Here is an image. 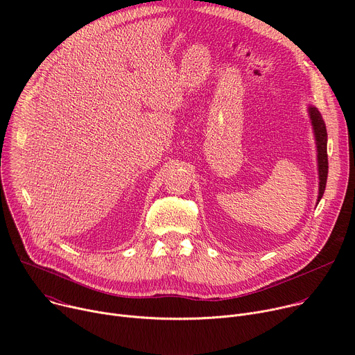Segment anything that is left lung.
I'll return each mask as SVG.
<instances>
[{
  "label": "left lung",
  "mask_w": 355,
  "mask_h": 355,
  "mask_svg": "<svg viewBox=\"0 0 355 355\" xmlns=\"http://www.w3.org/2000/svg\"><path fill=\"white\" fill-rule=\"evenodd\" d=\"M309 116L313 126L316 147H318V170H319V196L318 204L322 199L324 189H326V181H327V173H329V160H327V130L324 121L315 107H309Z\"/></svg>",
  "instance_id": "8db88e82"
}]
</instances>
